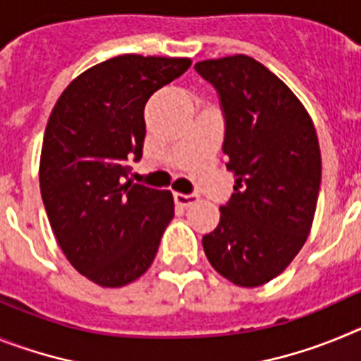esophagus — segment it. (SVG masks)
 Returning a JSON list of instances; mask_svg holds the SVG:
<instances>
[{"label":"esophagus","instance_id":"obj_1","mask_svg":"<svg viewBox=\"0 0 361 361\" xmlns=\"http://www.w3.org/2000/svg\"><path fill=\"white\" fill-rule=\"evenodd\" d=\"M173 199L177 206L188 208V206H191V204H195L199 200V195H195V193H190V195H186V193H175Z\"/></svg>","mask_w":361,"mask_h":361}]
</instances>
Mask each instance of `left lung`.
<instances>
[{
    "label": "left lung",
    "mask_w": 361,
    "mask_h": 361,
    "mask_svg": "<svg viewBox=\"0 0 361 361\" xmlns=\"http://www.w3.org/2000/svg\"><path fill=\"white\" fill-rule=\"evenodd\" d=\"M220 95L235 193L202 237L213 269L240 288L276 279L307 240L322 155L305 106L282 79L244 54L195 65Z\"/></svg>",
    "instance_id": "obj_1"
}]
</instances>
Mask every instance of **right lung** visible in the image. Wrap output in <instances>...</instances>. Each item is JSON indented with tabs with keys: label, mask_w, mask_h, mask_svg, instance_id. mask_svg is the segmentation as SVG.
I'll list each match as a JSON object with an SVG mask.
<instances>
[{
	"label": "right lung",
	"mask_w": 361,
	"mask_h": 361,
	"mask_svg": "<svg viewBox=\"0 0 361 361\" xmlns=\"http://www.w3.org/2000/svg\"><path fill=\"white\" fill-rule=\"evenodd\" d=\"M190 66L188 57H111L73 79L50 114L41 199L68 262L101 288L145 275L173 219L170 190L124 178L126 161L142 155L146 101Z\"/></svg>",
	"instance_id": "obj_1"
}]
</instances>
